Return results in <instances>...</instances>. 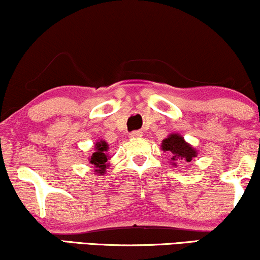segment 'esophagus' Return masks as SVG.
I'll return each mask as SVG.
<instances>
[{"label": "esophagus", "mask_w": 260, "mask_h": 260, "mask_svg": "<svg viewBox=\"0 0 260 260\" xmlns=\"http://www.w3.org/2000/svg\"><path fill=\"white\" fill-rule=\"evenodd\" d=\"M131 138H138V137H142V132L139 131H133V132L129 133Z\"/></svg>", "instance_id": "1"}]
</instances>
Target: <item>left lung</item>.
I'll list each match as a JSON object with an SVG mask.
<instances>
[{"label": "left lung", "instance_id": "8db88e82", "mask_svg": "<svg viewBox=\"0 0 260 260\" xmlns=\"http://www.w3.org/2000/svg\"><path fill=\"white\" fill-rule=\"evenodd\" d=\"M162 150L172 154V161L184 160L190 162L196 156V151L179 134H171L162 142ZM176 165V164H174Z\"/></svg>", "mask_w": 260, "mask_h": 260}]
</instances>
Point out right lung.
Wrapping results in <instances>:
<instances>
[{
  "label": "right lung",
  "mask_w": 260,
  "mask_h": 260,
  "mask_svg": "<svg viewBox=\"0 0 260 260\" xmlns=\"http://www.w3.org/2000/svg\"><path fill=\"white\" fill-rule=\"evenodd\" d=\"M106 151H108V144L104 140H100L95 144V152H93V155L90 156V164L98 168L95 170L98 173H104L106 168V162L109 158Z\"/></svg>",
  "instance_id": "1"
}]
</instances>
